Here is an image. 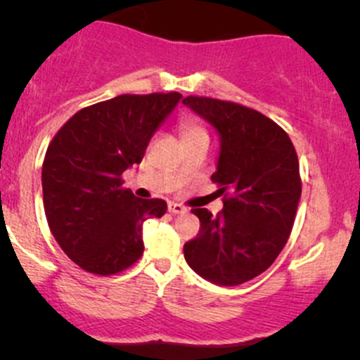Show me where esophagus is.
Wrapping results in <instances>:
<instances>
[{"mask_svg": "<svg viewBox=\"0 0 360 360\" xmlns=\"http://www.w3.org/2000/svg\"><path fill=\"white\" fill-rule=\"evenodd\" d=\"M169 212H172V214H184V212H186V207L181 205V203L170 202L169 203Z\"/></svg>", "mask_w": 360, "mask_h": 360, "instance_id": "1", "label": "esophagus"}]
</instances>
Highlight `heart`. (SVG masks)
<instances>
[{
	"instance_id": "heart-1",
	"label": "heart",
	"mask_w": 360,
	"mask_h": 360,
	"mask_svg": "<svg viewBox=\"0 0 360 360\" xmlns=\"http://www.w3.org/2000/svg\"><path fill=\"white\" fill-rule=\"evenodd\" d=\"M177 125H179V132H181V136H183L184 143H186V141L207 137L205 129H203L202 123L198 122L195 116H191V115L181 116L179 122H177ZM177 172H183V167H179V169H177Z\"/></svg>"
}]
</instances>
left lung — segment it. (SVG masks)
Instances as JSON below:
<instances>
[{"label":"left lung","instance_id":"1","mask_svg":"<svg viewBox=\"0 0 360 360\" xmlns=\"http://www.w3.org/2000/svg\"><path fill=\"white\" fill-rule=\"evenodd\" d=\"M183 104L219 132L210 179L224 195L216 216L191 209L200 230L184 244V257L214 284H244L270 268L289 240L301 197L296 150L281 125L252 108L198 96Z\"/></svg>","mask_w":360,"mask_h":360}]
</instances>
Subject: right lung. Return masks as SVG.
I'll return each instance as SVG.
<instances>
[{
    "instance_id": "1",
    "label": "right lung",
    "mask_w": 360,
    "mask_h": 360,
    "mask_svg": "<svg viewBox=\"0 0 360 360\" xmlns=\"http://www.w3.org/2000/svg\"><path fill=\"white\" fill-rule=\"evenodd\" d=\"M179 92L122 94L71 116L43 160L46 221L57 244L89 274H120L143 256V223L167 202L141 200L122 174L141 163L148 143L181 101Z\"/></svg>"
}]
</instances>
